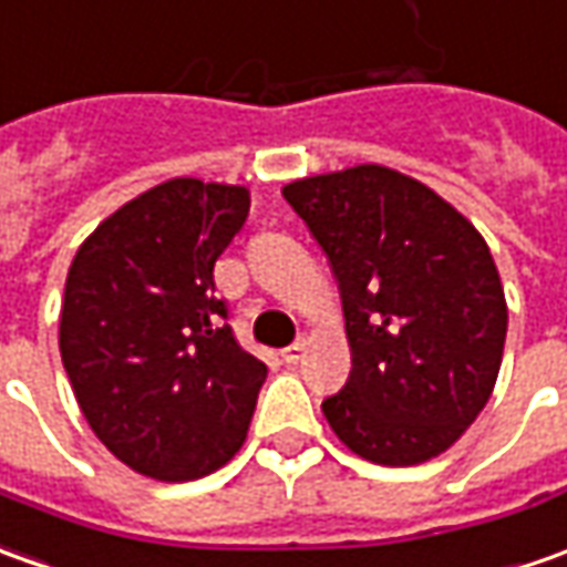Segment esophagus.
Listing matches in <instances>:
<instances>
[{"label": "esophagus", "mask_w": 567, "mask_h": 567, "mask_svg": "<svg viewBox=\"0 0 567 567\" xmlns=\"http://www.w3.org/2000/svg\"><path fill=\"white\" fill-rule=\"evenodd\" d=\"M303 350H307V341H298V344H291V348L282 350V360L288 365H298L303 360Z\"/></svg>", "instance_id": "34e87169"}]
</instances>
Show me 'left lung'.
<instances>
[{
    "mask_svg": "<svg viewBox=\"0 0 567 567\" xmlns=\"http://www.w3.org/2000/svg\"><path fill=\"white\" fill-rule=\"evenodd\" d=\"M329 257L348 384L322 413L350 453L419 465L460 441L494 394L509 307L494 254L434 188L381 164L282 186Z\"/></svg>",
    "mask_w": 567,
    "mask_h": 567,
    "instance_id": "8db88e82",
    "label": "left lung"
}]
</instances>
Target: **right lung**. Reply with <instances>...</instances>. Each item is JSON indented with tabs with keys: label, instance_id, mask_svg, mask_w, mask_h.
<instances>
[{
	"label": "right lung",
	"instance_id": "1",
	"mask_svg": "<svg viewBox=\"0 0 567 567\" xmlns=\"http://www.w3.org/2000/svg\"><path fill=\"white\" fill-rule=\"evenodd\" d=\"M248 207L245 186L176 176L73 254L61 363L95 437L138 475L195 481L248 437L267 365L238 348L214 285Z\"/></svg>",
	"mask_w": 567,
	"mask_h": 567
}]
</instances>
